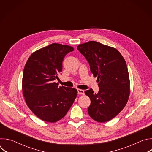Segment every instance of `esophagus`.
<instances>
[{"instance_id":"esophagus-1","label":"esophagus","mask_w":152,"mask_h":152,"mask_svg":"<svg viewBox=\"0 0 152 152\" xmlns=\"http://www.w3.org/2000/svg\"><path fill=\"white\" fill-rule=\"evenodd\" d=\"M77 93L79 94H85V91H84V90H80V89H78L77 90Z\"/></svg>"}]
</instances>
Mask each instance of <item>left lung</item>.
Wrapping results in <instances>:
<instances>
[{
  "label": "left lung",
  "instance_id": "8db88e82",
  "mask_svg": "<svg viewBox=\"0 0 152 152\" xmlns=\"http://www.w3.org/2000/svg\"><path fill=\"white\" fill-rule=\"evenodd\" d=\"M77 49L89 62L91 72L97 77L99 91H85L91 100L90 116L104 123L117 116L124 107L130 95V80L126 61L115 48L90 41Z\"/></svg>",
  "mask_w": 152,
  "mask_h": 152
}]
</instances>
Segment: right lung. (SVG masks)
Listing matches in <instances>:
<instances>
[{"label":"right lung","instance_id":"1","mask_svg":"<svg viewBox=\"0 0 152 152\" xmlns=\"http://www.w3.org/2000/svg\"><path fill=\"white\" fill-rule=\"evenodd\" d=\"M73 47L53 43L33 52L23 70L22 91L26 104L39 119L55 123L66 115L77 91L74 88L58 86V75L62 61Z\"/></svg>","mask_w":152,"mask_h":152}]
</instances>
